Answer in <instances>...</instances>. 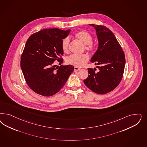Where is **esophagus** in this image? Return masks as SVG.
Segmentation results:
<instances>
[{
	"label": "esophagus",
	"instance_id": "1",
	"mask_svg": "<svg viewBox=\"0 0 147 147\" xmlns=\"http://www.w3.org/2000/svg\"><path fill=\"white\" fill-rule=\"evenodd\" d=\"M81 70V69L80 68H79V67H74V71L75 72H76V71H79V70Z\"/></svg>",
	"mask_w": 147,
	"mask_h": 147
}]
</instances>
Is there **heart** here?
I'll list each match as a JSON object with an SVG mask.
<instances>
[{
	"instance_id": "obj_1",
	"label": "heart",
	"mask_w": 147,
	"mask_h": 147,
	"mask_svg": "<svg viewBox=\"0 0 147 147\" xmlns=\"http://www.w3.org/2000/svg\"><path fill=\"white\" fill-rule=\"evenodd\" d=\"M75 37L85 44V49L89 51H93L95 49V44L92 42V36L91 33L86 31H80L76 32ZM70 40L69 37L64 38L62 40V48L63 52H69ZM89 60V56L87 54L71 55L67 57L66 62L68 64L76 67H82L84 66Z\"/></svg>"
}]
</instances>
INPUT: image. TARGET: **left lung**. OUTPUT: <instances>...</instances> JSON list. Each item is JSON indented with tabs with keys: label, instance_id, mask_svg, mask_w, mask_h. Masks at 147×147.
I'll list each match as a JSON object with an SVG mask.
<instances>
[{
	"label": "left lung",
	"instance_id": "8db88e82",
	"mask_svg": "<svg viewBox=\"0 0 147 147\" xmlns=\"http://www.w3.org/2000/svg\"><path fill=\"white\" fill-rule=\"evenodd\" d=\"M96 30L98 47L91 59L98 71L88 68L89 76L84 80L85 85L96 94H105L114 90L123 77L125 55L114 33L103 25L90 24Z\"/></svg>",
	"mask_w": 147,
	"mask_h": 147
}]
</instances>
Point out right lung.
Listing matches in <instances>:
<instances>
[{"label": "right lung", "instance_id": "obj_1", "mask_svg": "<svg viewBox=\"0 0 147 147\" xmlns=\"http://www.w3.org/2000/svg\"><path fill=\"white\" fill-rule=\"evenodd\" d=\"M70 30L47 28L33 33L28 38L21 56L20 67L25 81L31 89L39 95L51 96L64 85L74 66L61 65L62 40ZM61 66L56 68L54 62Z\"/></svg>", "mask_w": 147, "mask_h": 147}]
</instances>
